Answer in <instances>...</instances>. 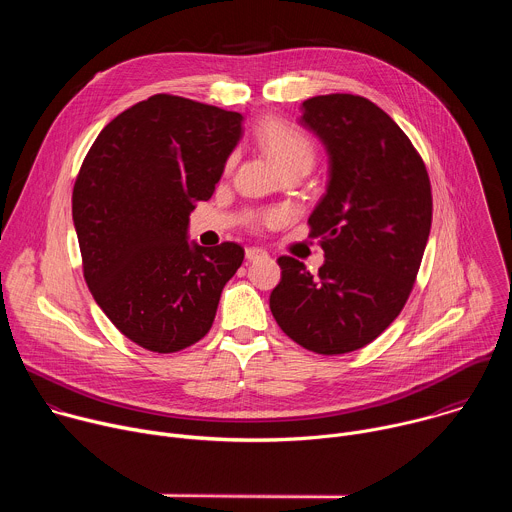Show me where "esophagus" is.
Returning <instances> with one entry per match:
<instances>
[{"label":"esophagus","instance_id":"esophagus-1","mask_svg":"<svg viewBox=\"0 0 512 512\" xmlns=\"http://www.w3.org/2000/svg\"><path fill=\"white\" fill-rule=\"evenodd\" d=\"M245 257H247V261L263 259V257H267V251H265V249H259V247H249V249L245 251Z\"/></svg>","mask_w":512,"mask_h":512}]
</instances>
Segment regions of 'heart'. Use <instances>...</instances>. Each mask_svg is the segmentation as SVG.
Wrapping results in <instances>:
<instances>
[{
	"label": "heart",
	"instance_id": "heart-1",
	"mask_svg": "<svg viewBox=\"0 0 512 512\" xmlns=\"http://www.w3.org/2000/svg\"><path fill=\"white\" fill-rule=\"evenodd\" d=\"M257 143L261 150L273 160L281 174L289 170H310L316 160L312 141L277 119H267L257 127ZM275 214H267L265 221L273 223Z\"/></svg>",
	"mask_w": 512,
	"mask_h": 512
}]
</instances>
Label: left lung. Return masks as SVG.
<instances>
[{
	"mask_svg": "<svg viewBox=\"0 0 512 512\" xmlns=\"http://www.w3.org/2000/svg\"><path fill=\"white\" fill-rule=\"evenodd\" d=\"M300 125L328 152V188L308 218L326 261L312 275L279 257L269 308L300 346L344 354L373 342L403 310L431 229V186L409 137L369 99L312 97Z\"/></svg>",
	"mask_w": 512,
	"mask_h": 512,
	"instance_id": "left-lung-1",
	"label": "left lung"
}]
</instances>
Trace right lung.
I'll return each instance as SVG.
<instances>
[{"label": "right lung", "mask_w": 512, "mask_h": 512, "mask_svg": "<svg viewBox=\"0 0 512 512\" xmlns=\"http://www.w3.org/2000/svg\"><path fill=\"white\" fill-rule=\"evenodd\" d=\"M243 135V115L154 95L99 133L72 190L85 281L131 342L178 352L210 330L245 251L188 243L190 212L208 200Z\"/></svg>", "instance_id": "1"}]
</instances>
